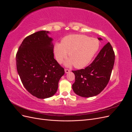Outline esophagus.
<instances>
[{"label":"esophagus","mask_w":132,"mask_h":132,"mask_svg":"<svg viewBox=\"0 0 132 132\" xmlns=\"http://www.w3.org/2000/svg\"><path fill=\"white\" fill-rule=\"evenodd\" d=\"M70 71V69H65V73H69Z\"/></svg>","instance_id":"1"}]
</instances>
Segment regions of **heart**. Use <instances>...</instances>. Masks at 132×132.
Here are the masks:
<instances>
[{
	"mask_svg": "<svg viewBox=\"0 0 132 132\" xmlns=\"http://www.w3.org/2000/svg\"><path fill=\"white\" fill-rule=\"evenodd\" d=\"M98 48L97 39L86 35H69L62 38L61 44H55L54 53L57 61L61 63L68 52L69 59L64 62L65 65H74L76 68L81 69L91 62Z\"/></svg>",
	"mask_w": 132,
	"mask_h": 132,
	"instance_id": "1",
	"label": "heart"
}]
</instances>
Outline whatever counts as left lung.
<instances>
[{
    "instance_id": "1",
    "label": "left lung",
    "mask_w": 132,
    "mask_h": 132,
    "mask_svg": "<svg viewBox=\"0 0 132 132\" xmlns=\"http://www.w3.org/2000/svg\"><path fill=\"white\" fill-rule=\"evenodd\" d=\"M114 59L112 47L108 42L89 66L72 71L75 79L72 85L74 93L84 97H93L100 93L109 82Z\"/></svg>"
}]
</instances>
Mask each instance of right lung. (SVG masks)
Returning a JSON list of instances; mask_svg holds the SVG:
<instances>
[{
    "mask_svg": "<svg viewBox=\"0 0 132 132\" xmlns=\"http://www.w3.org/2000/svg\"><path fill=\"white\" fill-rule=\"evenodd\" d=\"M40 31L27 36L16 54L18 73L25 89L38 98L56 93L64 69L54 58L52 38Z\"/></svg>",
    "mask_w": 132,
    "mask_h": 132,
    "instance_id": "add662e5",
    "label": "right lung"
}]
</instances>
